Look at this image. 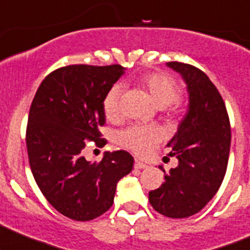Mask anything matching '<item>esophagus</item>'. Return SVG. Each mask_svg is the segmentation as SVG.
Wrapping results in <instances>:
<instances>
[{"mask_svg": "<svg viewBox=\"0 0 250 250\" xmlns=\"http://www.w3.org/2000/svg\"><path fill=\"white\" fill-rule=\"evenodd\" d=\"M147 165L146 164H144V162H142V161H139V160H135V162H134V168H137V169H144V168H147Z\"/></svg>", "mask_w": 250, "mask_h": 250, "instance_id": "1", "label": "esophagus"}]
</instances>
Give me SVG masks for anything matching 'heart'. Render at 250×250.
<instances>
[{"label": "heart", "instance_id": "heart-1", "mask_svg": "<svg viewBox=\"0 0 250 250\" xmlns=\"http://www.w3.org/2000/svg\"><path fill=\"white\" fill-rule=\"evenodd\" d=\"M142 85L150 93L159 107L168 106L178 98L179 86L171 76L166 73H151L142 79ZM121 86L113 85L104 98V111L106 117L113 120L120 115ZM162 138L160 128L155 125H134L118 134V142L123 146L139 155L150 152Z\"/></svg>", "mask_w": 250, "mask_h": 250}]
</instances>
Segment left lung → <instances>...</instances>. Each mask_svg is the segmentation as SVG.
<instances>
[{"mask_svg": "<svg viewBox=\"0 0 250 250\" xmlns=\"http://www.w3.org/2000/svg\"><path fill=\"white\" fill-rule=\"evenodd\" d=\"M187 84L188 110L167 147L178 166L149 192L151 207L171 219L199 212L219 190L229 162L231 125L226 106L209 77L190 64L167 62ZM165 172V171H164Z\"/></svg>", "mask_w": 250, "mask_h": 250, "instance_id": "1", "label": "left lung"}]
</instances>
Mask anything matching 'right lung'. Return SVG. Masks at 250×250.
Segmentation results:
<instances>
[{
    "label": "right lung",
    "instance_id": "add662e5",
    "mask_svg": "<svg viewBox=\"0 0 250 250\" xmlns=\"http://www.w3.org/2000/svg\"><path fill=\"white\" fill-rule=\"evenodd\" d=\"M120 64H73L48 74L29 111L26 149L36 184L47 202L76 221L94 220L112 207L118 181L133 169L125 150L106 151L100 162L82 155L85 140L103 145L104 98L125 74Z\"/></svg>",
    "mask_w": 250,
    "mask_h": 250
}]
</instances>
